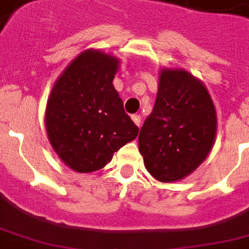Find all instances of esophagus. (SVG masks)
I'll use <instances>...</instances> for the list:
<instances>
[{"label":"esophagus","instance_id":"1","mask_svg":"<svg viewBox=\"0 0 249 249\" xmlns=\"http://www.w3.org/2000/svg\"><path fill=\"white\" fill-rule=\"evenodd\" d=\"M132 120L134 121V124L140 126V125H141V116H140V115H133Z\"/></svg>","mask_w":249,"mask_h":249}]
</instances>
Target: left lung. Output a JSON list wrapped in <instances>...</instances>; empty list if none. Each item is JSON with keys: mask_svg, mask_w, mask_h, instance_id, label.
I'll return each mask as SVG.
<instances>
[{"mask_svg": "<svg viewBox=\"0 0 249 249\" xmlns=\"http://www.w3.org/2000/svg\"><path fill=\"white\" fill-rule=\"evenodd\" d=\"M216 126L205 86L189 72L163 70L155 106L138 137L146 169L160 182L185 178L208 156Z\"/></svg>", "mask_w": 249, "mask_h": 249, "instance_id": "obj_1", "label": "left lung"}]
</instances>
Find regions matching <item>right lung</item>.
I'll return each instance as SVG.
<instances>
[{"label":"right lung","mask_w":249,"mask_h":249,"mask_svg":"<svg viewBox=\"0 0 249 249\" xmlns=\"http://www.w3.org/2000/svg\"><path fill=\"white\" fill-rule=\"evenodd\" d=\"M119 60L97 50L80 54L55 83L46 106L49 140L80 173L102 169L138 136L112 85Z\"/></svg>","instance_id":"1"}]
</instances>
